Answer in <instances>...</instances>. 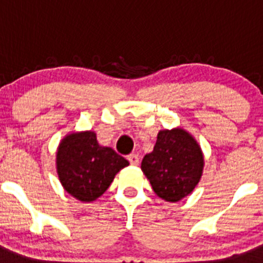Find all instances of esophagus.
<instances>
[{
    "label": "esophagus",
    "mask_w": 263,
    "mask_h": 263,
    "mask_svg": "<svg viewBox=\"0 0 263 263\" xmlns=\"http://www.w3.org/2000/svg\"><path fill=\"white\" fill-rule=\"evenodd\" d=\"M128 161L132 164V165H137L140 163V158L137 154H129L128 155Z\"/></svg>",
    "instance_id": "obj_1"
}]
</instances>
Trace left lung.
<instances>
[{"mask_svg": "<svg viewBox=\"0 0 263 263\" xmlns=\"http://www.w3.org/2000/svg\"><path fill=\"white\" fill-rule=\"evenodd\" d=\"M203 156L196 140L184 129H164L141 169L154 192L163 200L177 202L190 195L201 178Z\"/></svg>", "mask_w": 263, "mask_h": 263, "instance_id": "left-lung-1", "label": "left lung"}]
</instances>
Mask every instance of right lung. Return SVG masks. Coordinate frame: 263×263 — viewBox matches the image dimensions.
Instances as JSON below:
<instances>
[{
    "mask_svg": "<svg viewBox=\"0 0 263 263\" xmlns=\"http://www.w3.org/2000/svg\"><path fill=\"white\" fill-rule=\"evenodd\" d=\"M128 161L113 148L98 144L94 132L68 135L57 151V172L63 188L84 202L97 200Z\"/></svg>",
    "mask_w": 263,
    "mask_h": 263,
    "instance_id": "1",
    "label": "right lung"
}]
</instances>
